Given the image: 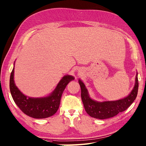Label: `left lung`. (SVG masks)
<instances>
[{
  "label": "left lung",
  "instance_id": "1",
  "mask_svg": "<svg viewBox=\"0 0 146 146\" xmlns=\"http://www.w3.org/2000/svg\"><path fill=\"white\" fill-rule=\"evenodd\" d=\"M136 73L135 84L131 92L127 96L116 100H107L99 102L90 98L85 84L80 79L79 83L81 89V98L86 112L90 117L106 119L117 115L119 112L125 111L134 101L138 92V78Z\"/></svg>",
  "mask_w": 146,
  "mask_h": 146
}]
</instances>
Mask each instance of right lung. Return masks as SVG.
Instances as JSON below:
<instances>
[{"mask_svg":"<svg viewBox=\"0 0 146 146\" xmlns=\"http://www.w3.org/2000/svg\"><path fill=\"white\" fill-rule=\"evenodd\" d=\"M14 66L10 77V90L13 99L24 114L35 119H44L53 115L59 108L64 90L69 82L74 80L72 76L66 75L57 84L49 95L42 98H31L24 95L14 82Z\"/></svg>","mask_w":146,"mask_h":146,"instance_id":"add662e5","label":"right lung"}]
</instances>
